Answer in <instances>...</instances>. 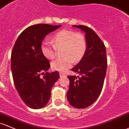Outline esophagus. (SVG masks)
Here are the masks:
<instances>
[{
  "label": "esophagus",
  "mask_w": 129,
  "mask_h": 129,
  "mask_svg": "<svg viewBox=\"0 0 129 129\" xmlns=\"http://www.w3.org/2000/svg\"><path fill=\"white\" fill-rule=\"evenodd\" d=\"M59 76H60V77H62V76H66V74H65V73H61V72H59Z\"/></svg>",
  "instance_id": "esophagus-1"
}]
</instances>
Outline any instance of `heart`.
Segmentation results:
<instances>
[{"instance_id":"heart-1","label":"heart","mask_w":129,"mask_h":129,"mask_svg":"<svg viewBox=\"0 0 129 129\" xmlns=\"http://www.w3.org/2000/svg\"><path fill=\"white\" fill-rule=\"evenodd\" d=\"M53 44L49 41L42 43L41 50L48 59H53L56 56V48L63 47L61 57L51 63L54 70L64 71L71 66L74 60L80 61L87 51V45L85 37L82 34L70 30L63 29L55 34L53 37Z\"/></svg>"}]
</instances>
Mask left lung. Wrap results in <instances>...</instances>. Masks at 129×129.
Segmentation results:
<instances>
[{"instance_id":"1","label":"left lung","mask_w":129,"mask_h":129,"mask_svg":"<svg viewBox=\"0 0 129 129\" xmlns=\"http://www.w3.org/2000/svg\"><path fill=\"white\" fill-rule=\"evenodd\" d=\"M85 33L87 51L79 63L71 69L79 76H69L70 88L67 98L76 108H85L92 105L100 95L107 69L106 47L91 28L74 25Z\"/></svg>"}]
</instances>
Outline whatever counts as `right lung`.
<instances>
[{
    "instance_id": "right-lung-1",
    "label": "right lung",
    "mask_w": 129,
    "mask_h": 129,
    "mask_svg": "<svg viewBox=\"0 0 129 129\" xmlns=\"http://www.w3.org/2000/svg\"><path fill=\"white\" fill-rule=\"evenodd\" d=\"M61 26H29L21 33L12 50L11 69L15 87L22 100L32 109H41L47 104L52 87L59 77L58 71L47 72L50 65L41 45L45 36Z\"/></svg>"
}]
</instances>
